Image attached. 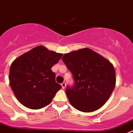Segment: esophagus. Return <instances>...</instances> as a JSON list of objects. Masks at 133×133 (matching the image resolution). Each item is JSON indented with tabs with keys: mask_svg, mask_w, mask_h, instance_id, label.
I'll return each instance as SVG.
<instances>
[{
	"mask_svg": "<svg viewBox=\"0 0 133 133\" xmlns=\"http://www.w3.org/2000/svg\"><path fill=\"white\" fill-rule=\"evenodd\" d=\"M61 85H62V87L63 89L65 88V87H66V83L65 82L62 83V84H61Z\"/></svg>",
	"mask_w": 133,
	"mask_h": 133,
	"instance_id": "1",
	"label": "esophagus"
}]
</instances>
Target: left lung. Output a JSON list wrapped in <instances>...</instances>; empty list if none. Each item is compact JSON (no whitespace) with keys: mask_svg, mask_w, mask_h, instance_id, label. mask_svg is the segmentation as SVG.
Listing matches in <instances>:
<instances>
[{"mask_svg":"<svg viewBox=\"0 0 133 133\" xmlns=\"http://www.w3.org/2000/svg\"><path fill=\"white\" fill-rule=\"evenodd\" d=\"M62 61L71 71L74 86L65 93L76 109L90 112L101 108L112 93L116 73L110 62L89 48L64 54Z\"/></svg>","mask_w":133,"mask_h":133,"instance_id":"8db88e82","label":"left lung"}]
</instances>
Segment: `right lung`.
<instances>
[{
  "label": "right lung",
  "mask_w": 133,
  "mask_h": 133,
  "mask_svg": "<svg viewBox=\"0 0 133 133\" xmlns=\"http://www.w3.org/2000/svg\"><path fill=\"white\" fill-rule=\"evenodd\" d=\"M62 55L40 45L14 60L9 71V84L21 104L37 110L51 103L62 88L55 82L51 68Z\"/></svg>",
  "instance_id": "obj_1"
}]
</instances>
